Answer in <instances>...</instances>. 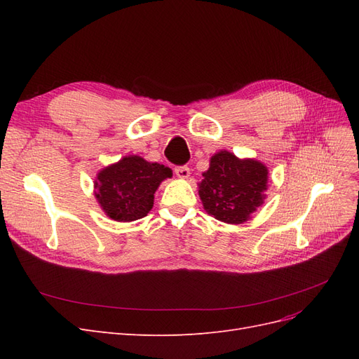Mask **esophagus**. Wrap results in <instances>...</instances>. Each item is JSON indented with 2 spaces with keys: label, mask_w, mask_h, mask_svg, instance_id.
<instances>
[{
  "label": "esophagus",
  "mask_w": 359,
  "mask_h": 359,
  "mask_svg": "<svg viewBox=\"0 0 359 359\" xmlns=\"http://www.w3.org/2000/svg\"><path fill=\"white\" fill-rule=\"evenodd\" d=\"M173 172H175V175L178 178H182L186 180L190 177V168L189 166H177L175 169H173Z\"/></svg>",
  "instance_id": "1"
}]
</instances>
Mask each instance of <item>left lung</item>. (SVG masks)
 <instances>
[{
    "label": "left lung",
    "mask_w": 359,
    "mask_h": 359,
    "mask_svg": "<svg viewBox=\"0 0 359 359\" xmlns=\"http://www.w3.org/2000/svg\"><path fill=\"white\" fill-rule=\"evenodd\" d=\"M202 177L201 201L217 220L241 224L264 203L268 169L257 160H241L229 151H220L211 157L210 169Z\"/></svg>",
    "instance_id": "obj_1"
}]
</instances>
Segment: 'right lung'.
Returning a JSON list of instances; mask_svg holds the SVG:
<instances>
[{
  "label": "right lung",
  "instance_id": "obj_1",
  "mask_svg": "<svg viewBox=\"0 0 359 359\" xmlns=\"http://www.w3.org/2000/svg\"><path fill=\"white\" fill-rule=\"evenodd\" d=\"M170 177L172 170L165 165L126 156L99 172L94 194L109 219L135 222L151 211L160 182Z\"/></svg>",
  "mask_w": 359,
  "mask_h": 359
}]
</instances>
